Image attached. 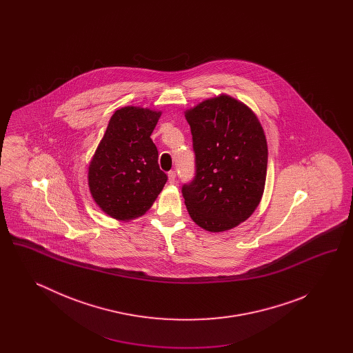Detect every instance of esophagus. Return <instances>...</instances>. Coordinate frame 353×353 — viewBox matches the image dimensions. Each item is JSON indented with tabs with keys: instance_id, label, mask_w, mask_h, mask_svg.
<instances>
[{
	"instance_id": "34e87169",
	"label": "esophagus",
	"mask_w": 353,
	"mask_h": 353,
	"mask_svg": "<svg viewBox=\"0 0 353 353\" xmlns=\"http://www.w3.org/2000/svg\"><path fill=\"white\" fill-rule=\"evenodd\" d=\"M169 184H174L176 183V172L170 170L168 173Z\"/></svg>"
}]
</instances>
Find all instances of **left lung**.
<instances>
[{
	"label": "left lung",
	"instance_id": "1",
	"mask_svg": "<svg viewBox=\"0 0 353 353\" xmlns=\"http://www.w3.org/2000/svg\"><path fill=\"white\" fill-rule=\"evenodd\" d=\"M193 137L196 176L183 186L200 228L219 233L246 221L262 200L268 173L265 131L245 103L221 94L185 111Z\"/></svg>",
	"mask_w": 353,
	"mask_h": 353
}]
</instances>
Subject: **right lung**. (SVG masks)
<instances>
[{
	"instance_id": "obj_1",
	"label": "right lung",
	"mask_w": 353,
	"mask_h": 353,
	"mask_svg": "<svg viewBox=\"0 0 353 353\" xmlns=\"http://www.w3.org/2000/svg\"><path fill=\"white\" fill-rule=\"evenodd\" d=\"M161 111L127 105L111 117L88 165L90 193L118 221L143 216L167 183L151 134Z\"/></svg>"
}]
</instances>
